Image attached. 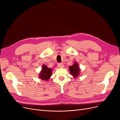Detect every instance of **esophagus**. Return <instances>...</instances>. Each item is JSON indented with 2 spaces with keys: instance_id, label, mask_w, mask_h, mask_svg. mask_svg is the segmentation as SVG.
Segmentation results:
<instances>
[{
  "instance_id": "34e87169",
  "label": "esophagus",
  "mask_w": 120,
  "mask_h": 120,
  "mask_svg": "<svg viewBox=\"0 0 120 120\" xmlns=\"http://www.w3.org/2000/svg\"><path fill=\"white\" fill-rule=\"evenodd\" d=\"M57 66L59 68H63L64 67V65L63 64H59Z\"/></svg>"
}]
</instances>
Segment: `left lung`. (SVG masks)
I'll use <instances>...</instances> for the list:
<instances>
[{"mask_svg":"<svg viewBox=\"0 0 120 120\" xmlns=\"http://www.w3.org/2000/svg\"><path fill=\"white\" fill-rule=\"evenodd\" d=\"M69 70L74 78H76L80 74V68L77 62H74L73 65L69 67Z\"/></svg>","mask_w":120,"mask_h":120,"instance_id":"8db88e82","label":"left lung"}]
</instances>
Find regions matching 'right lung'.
Here are the masks:
<instances>
[{
  "instance_id": "right-lung-1",
  "label": "right lung",
  "mask_w": 120,
  "mask_h": 120,
  "mask_svg": "<svg viewBox=\"0 0 120 120\" xmlns=\"http://www.w3.org/2000/svg\"><path fill=\"white\" fill-rule=\"evenodd\" d=\"M52 69L49 68L46 65H43L42 70L38 75L39 78L41 80L47 81L48 80L52 75Z\"/></svg>"
}]
</instances>
